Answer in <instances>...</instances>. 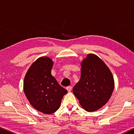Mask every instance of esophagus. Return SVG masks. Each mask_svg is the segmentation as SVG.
Here are the masks:
<instances>
[{"instance_id": "1", "label": "esophagus", "mask_w": 134, "mask_h": 134, "mask_svg": "<svg viewBox=\"0 0 134 134\" xmlns=\"http://www.w3.org/2000/svg\"><path fill=\"white\" fill-rule=\"evenodd\" d=\"M66 89H67L68 91L69 92H70L71 91V90H72V87H71V86H68V87H66Z\"/></svg>"}]
</instances>
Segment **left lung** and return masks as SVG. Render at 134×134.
Returning a JSON list of instances; mask_svg holds the SVG:
<instances>
[{
    "label": "left lung",
    "mask_w": 134,
    "mask_h": 134,
    "mask_svg": "<svg viewBox=\"0 0 134 134\" xmlns=\"http://www.w3.org/2000/svg\"><path fill=\"white\" fill-rule=\"evenodd\" d=\"M114 81L111 72L98 55L88 54L81 62V77L73 93L87 111L98 110L111 96Z\"/></svg>",
    "instance_id": "1"
}]
</instances>
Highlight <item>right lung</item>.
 I'll use <instances>...</instances> for the list:
<instances>
[{
	"instance_id": "obj_1",
	"label": "right lung",
	"mask_w": 134,
	"mask_h": 134,
	"mask_svg": "<svg viewBox=\"0 0 134 134\" xmlns=\"http://www.w3.org/2000/svg\"><path fill=\"white\" fill-rule=\"evenodd\" d=\"M53 65L50 57H39L27 70L23 83L24 92L30 104L46 114H53L58 110L68 92L51 75Z\"/></svg>"
}]
</instances>
